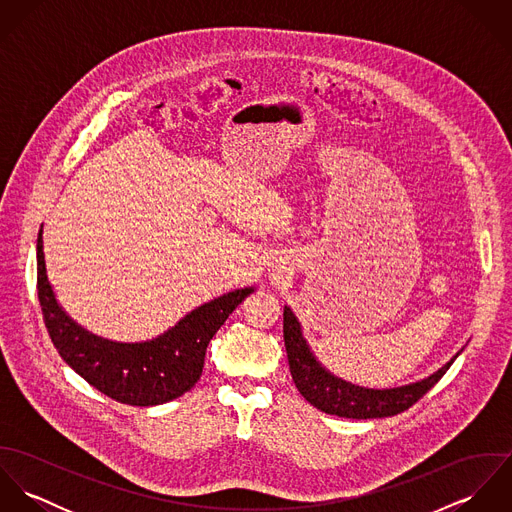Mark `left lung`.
<instances>
[{"label": "left lung", "mask_w": 512, "mask_h": 512, "mask_svg": "<svg viewBox=\"0 0 512 512\" xmlns=\"http://www.w3.org/2000/svg\"><path fill=\"white\" fill-rule=\"evenodd\" d=\"M284 343L288 353V363L293 382L299 394L317 410L341 418L366 420V418H386L396 416L410 406H414L436 382L453 365L461 355L457 351L445 365L432 372L426 378H420L410 384L394 388H368L359 386L341 376L333 374L329 368L319 363L311 351L299 319L295 317L292 307H284Z\"/></svg>", "instance_id": "8db88e82"}]
</instances>
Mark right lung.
Masks as SVG:
<instances>
[{
  "label": "right lung",
  "instance_id": "add662e5",
  "mask_svg": "<svg viewBox=\"0 0 512 512\" xmlns=\"http://www.w3.org/2000/svg\"><path fill=\"white\" fill-rule=\"evenodd\" d=\"M254 290L250 286L219 295L153 339L112 341L84 329L63 309L47 276L43 224L37 236V292L53 345L88 384L130 406H157L189 392L201 378L213 335Z\"/></svg>",
  "mask_w": 512,
  "mask_h": 512
}]
</instances>
